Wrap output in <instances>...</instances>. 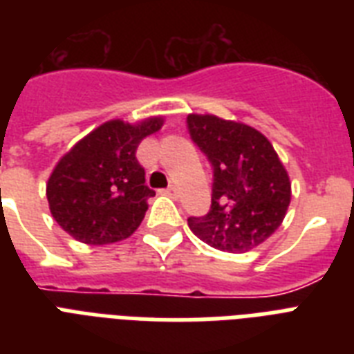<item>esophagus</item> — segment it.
<instances>
[{
  "instance_id": "obj_1",
  "label": "esophagus",
  "mask_w": 354,
  "mask_h": 354,
  "mask_svg": "<svg viewBox=\"0 0 354 354\" xmlns=\"http://www.w3.org/2000/svg\"><path fill=\"white\" fill-rule=\"evenodd\" d=\"M163 193H165L167 196H174V194H176V189H174V187H172V185H171V187L163 189Z\"/></svg>"
}]
</instances>
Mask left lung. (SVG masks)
Wrapping results in <instances>:
<instances>
[{
  "label": "left lung",
  "instance_id": "left-lung-1",
  "mask_svg": "<svg viewBox=\"0 0 354 354\" xmlns=\"http://www.w3.org/2000/svg\"><path fill=\"white\" fill-rule=\"evenodd\" d=\"M187 132L213 167L207 215L189 216L191 232L222 252L263 244L290 204V180L263 133L216 115H189Z\"/></svg>",
  "mask_w": 354,
  "mask_h": 354
}]
</instances>
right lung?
Here are the masks:
<instances>
[{
	"mask_svg": "<svg viewBox=\"0 0 354 354\" xmlns=\"http://www.w3.org/2000/svg\"><path fill=\"white\" fill-rule=\"evenodd\" d=\"M161 118L141 124L108 121L80 139L47 182L53 218L77 241L101 246L132 235L149 209L154 189L136 158L139 143L158 132Z\"/></svg>",
	"mask_w": 354,
	"mask_h": 354,
	"instance_id": "add662e5",
	"label": "right lung"
}]
</instances>
